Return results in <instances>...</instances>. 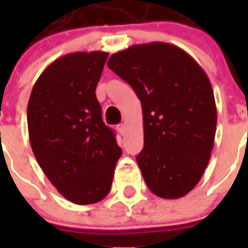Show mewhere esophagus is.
I'll use <instances>...</instances> for the list:
<instances>
[{
  "label": "esophagus",
  "instance_id": "esophagus-1",
  "mask_svg": "<svg viewBox=\"0 0 248 248\" xmlns=\"http://www.w3.org/2000/svg\"><path fill=\"white\" fill-rule=\"evenodd\" d=\"M117 129H118V131H119V133L122 135L125 134V131H126L125 124H119V125H117Z\"/></svg>",
  "mask_w": 248,
  "mask_h": 248
}]
</instances>
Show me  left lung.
<instances>
[{"label": "left lung", "instance_id": "8db88e82", "mask_svg": "<svg viewBox=\"0 0 248 248\" xmlns=\"http://www.w3.org/2000/svg\"><path fill=\"white\" fill-rule=\"evenodd\" d=\"M107 64L141 103L137 163L146 185L159 198H183L200 181L214 148L217 110L209 77L185 50L164 42L130 46Z\"/></svg>", "mask_w": 248, "mask_h": 248}]
</instances>
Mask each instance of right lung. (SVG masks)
Wrapping results in <instances>:
<instances>
[{"label":"right lung","mask_w":248,"mask_h":248,"mask_svg":"<svg viewBox=\"0 0 248 248\" xmlns=\"http://www.w3.org/2000/svg\"><path fill=\"white\" fill-rule=\"evenodd\" d=\"M108 56L94 50L56 59L28 100V134L37 163L59 194L77 205L99 202L109 194L122 156L95 95Z\"/></svg>","instance_id":"1"}]
</instances>
